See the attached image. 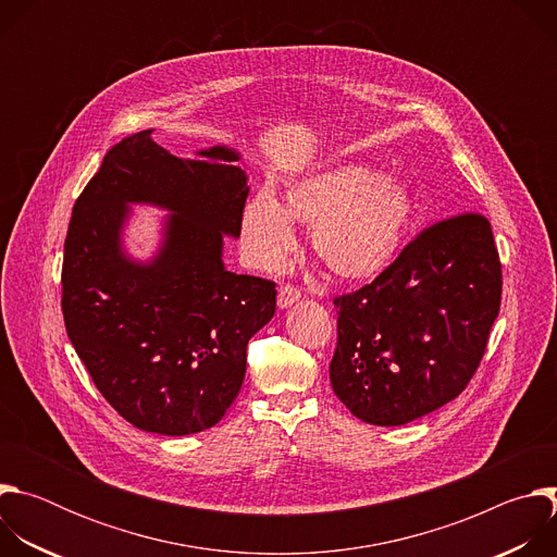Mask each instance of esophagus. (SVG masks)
Instances as JSON below:
<instances>
[{"instance_id":"1","label":"esophagus","mask_w":557,"mask_h":557,"mask_svg":"<svg viewBox=\"0 0 557 557\" xmlns=\"http://www.w3.org/2000/svg\"><path fill=\"white\" fill-rule=\"evenodd\" d=\"M299 297H301L299 288H295V286H290V284H282L280 290H277V304H280V308L293 306L295 301H299Z\"/></svg>"}]
</instances>
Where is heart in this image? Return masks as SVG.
<instances>
[{
	"label": "heart",
	"instance_id": "obj_1",
	"mask_svg": "<svg viewBox=\"0 0 557 557\" xmlns=\"http://www.w3.org/2000/svg\"><path fill=\"white\" fill-rule=\"evenodd\" d=\"M412 213V196L399 181L344 165L290 185L282 205L256 196L243 213V237L249 260L275 271L295 247L290 222L310 224L317 258L342 280H368L399 253Z\"/></svg>",
	"mask_w": 557,
	"mask_h": 557
}]
</instances>
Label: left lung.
<instances>
[{
	"instance_id": "obj_1",
	"label": "left lung",
	"mask_w": 557,
	"mask_h": 557,
	"mask_svg": "<svg viewBox=\"0 0 557 557\" xmlns=\"http://www.w3.org/2000/svg\"><path fill=\"white\" fill-rule=\"evenodd\" d=\"M500 295L485 215L423 228L374 282L335 297L339 401L372 425H406L449 404L481 366Z\"/></svg>"
}]
</instances>
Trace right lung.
<instances>
[{
    "label": "right lung",
    "instance_id": "obj_1",
    "mask_svg": "<svg viewBox=\"0 0 557 557\" xmlns=\"http://www.w3.org/2000/svg\"><path fill=\"white\" fill-rule=\"evenodd\" d=\"M240 153L181 158L151 129L114 145L76 198L61 269L67 337L106 401L134 428L185 436L215 425L247 372V344L271 322L275 282L224 269L249 196ZM129 203L173 211L149 263L122 251Z\"/></svg>",
    "mask_w": 557,
    "mask_h": 557
}]
</instances>
